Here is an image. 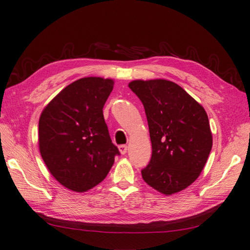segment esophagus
I'll return each mask as SVG.
<instances>
[{
    "label": "esophagus",
    "instance_id": "1",
    "mask_svg": "<svg viewBox=\"0 0 250 250\" xmlns=\"http://www.w3.org/2000/svg\"><path fill=\"white\" fill-rule=\"evenodd\" d=\"M118 148H119V151L122 153V155H125L126 150H128V147H126V145H120Z\"/></svg>",
    "mask_w": 250,
    "mask_h": 250
}]
</instances>
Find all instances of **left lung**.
<instances>
[{
  "label": "left lung",
  "instance_id": "8db88e82",
  "mask_svg": "<svg viewBox=\"0 0 250 250\" xmlns=\"http://www.w3.org/2000/svg\"><path fill=\"white\" fill-rule=\"evenodd\" d=\"M129 88L144 105L152 146L143 179L163 194L179 192L199 177L213 146L206 111L166 79L133 81Z\"/></svg>",
  "mask_w": 250,
  "mask_h": 250
}]
</instances>
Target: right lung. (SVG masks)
Listing matches in <instances>:
<instances>
[{"label":"right lung","mask_w":250,"mask_h":250,"mask_svg":"<svg viewBox=\"0 0 250 250\" xmlns=\"http://www.w3.org/2000/svg\"><path fill=\"white\" fill-rule=\"evenodd\" d=\"M113 79L84 77L57 94L39 122L41 156L58 182L84 192L108 174L120 152L108 133L103 106Z\"/></svg>","instance_id":"add662e5"}]
</instances>
